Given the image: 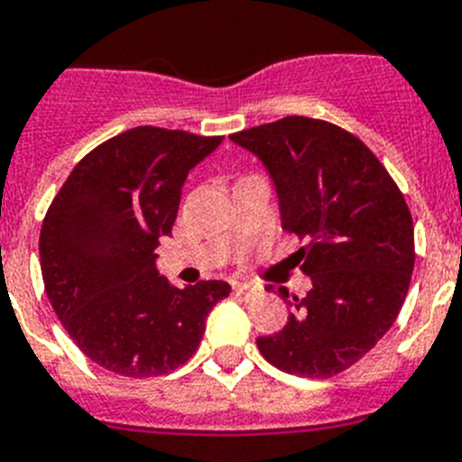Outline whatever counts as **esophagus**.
<instances>
[{
    "instance_id": "obj_1",
    "label": "esophagus",
    "mask_w": 462,
    "mask_h": 462,
    "mask_svg": "<svg viewBox=\"0 0 462 462\" xmlns=\"http://www.w3.org/2000/svg\"><path fill=\"white\" fill-rule=\"evenodd\" d=\"M261 286L255 284H249V282H239V284H235V293L242 298H255L261 296Z\"/></svg>"
}]
</instances>
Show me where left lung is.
<instances>
[{"label":"left lung","mask_w":462,"mask_h":462,"mask_svg":"<svg viewBox=\"0 0 462 462\" xmlns=\"http://www.w3.org/2000/svg\"><path fill=\"white\" fill-rule=\"evenodd\" d=\"M230 138L273 178L282 227L308 242L291 258L312 289L291 300L279 289L289 321L255 345L286 374L331 378L359 362L404 305L416 263L404 195L369 147L336 124L293 115Z\"/></svg>","instance_id":"obj_1"}]
</instances>
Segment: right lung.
I'll use <instances>...</instances> for the list:
<instances>
[{"label":"right lung","mask_w":462,"mask_h":462,"mask_svg":"<svg viewBox=\"0 0 462 462\" xmlns=\"http://www.w3.org/2000/svg\"><path fill=\"white\" fill-rule=\"evenodd\" d=\"M223 143L135 126L81 159L46 211L40 261L46 296L84 355L126 378H152L195 355L227 282L176 289L157 270L189 169Z\"/></svg>","instance_id":"add662e5"}]
</instances>
